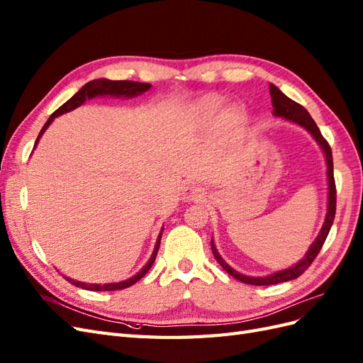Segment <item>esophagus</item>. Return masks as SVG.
<instances>
[{
    "label": "esophagus",
    "instance_id": "obj_1",
    "mask_svg": "<svg viewBox=\"0 0 363 363\" xmlns=\"http://www.w3.org/2000/svg\"><path fill=\"white\" fill-rule=\"evenodd\" d=\"M205 198V193L202 191V189L196 187V185H189L182 190V199L189 201V202H198L202 201Z\"/></svg>",
    "mask_w": 363,
    "mask_h": 363
}]
</instances>
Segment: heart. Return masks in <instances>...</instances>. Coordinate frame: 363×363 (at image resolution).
I'll return each mask as SVG.
<instances>
[{
    "mask_svg": "<svg viewBox=\"0 0 363 363\" xmlns=\"http://www.w3.org/2000/svg\"><path fill=\"white\" fill-rule=\"evenodd\" d=\"M220 105V101H219V99H216V97H210V99H205L203 100V109L205 111H214L217 106H219Z\"/></svg>",
    "mask_w": 363,
    "mask_h": 363,
    "instance_id": "1",
    "label": "heart"
}]
</instances>
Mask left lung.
<instances>
[{"label": "left lung", "instance_id": "1", "mask_svg": "<svg viewBox=\"0 0 363 363\" xmlns=\"http://www.w3.org/2000/svg\"><path fill=\"white\" fill-rule=\"evenodd\" d=\"M269 91H271V99H272V106H274V116L275 117H283L289 121H292L295 124H299L303 126L306 130L312 133V137L318 141V144L323 149L325 155V162H327V179H328V205H327V216L323 228L316 237V240L310 246V250L306 252L304 258L301 262H298L295 266L283 269V271H278L272 275H266V277H247L243 274H239L237 271L228 264L223 258L219 255L216 250V245L211 239V250L213 255L225 271L234 277L239 281L245 284H254V286H271V284H278V283H284V281H291V279L298 278L299 275H303L306 272V269L313 263L316 255L319 254L320 247H323L327 235L330 233V228L333 225L335 220V214H336V184H335V176H333V157H331V149L328 146L327 140L323 137L319 128L316 126L315 120L310 117V113L306 111L304 106L299 105V103L294 101L292 99H289L284 96L281 91H279L275 85H269Z\"/></svg>", "mask_w": 363, "mask_h": 363}]
</instances>
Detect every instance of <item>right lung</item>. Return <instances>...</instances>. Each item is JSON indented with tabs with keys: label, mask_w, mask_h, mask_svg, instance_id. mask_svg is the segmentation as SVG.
I'll return each mask as SVG.
<instances>
[{
	"label": "right lung",
	"mask_w": 363,
	"mask_h": 363,
	"mask_svg": "<svg viewBox=\"0 0 363 363\" xmlns=\"http://www.w3.org/2000/svg\"><path fill=\"white\" fill-rule=\"evenodd\" d=\"M150 84H141V82H132V80H108V79H96V80H91L88 82L86 85L82 86L74 96H72L68 101H65L64 105H62L59 109H56L53 113H51L50 118L47 120V123L44 124V128L40 129L39 135L36 138V143H35V147L36 144L39 141V138L43 137V133L47 130V128L51 124V121H53L56 117L62 116V113L65 112H69L72 109L79 108L80 105H84V103L89 99H94L97 96H111V97H137L140 94H143V92H146L150 89ZM161 235H162V230L158 235V240H157V245H155V250H153V254L150 257V260L147 262V264L144 266L141 271L133 275L132 278L129 279H124V281H120V283H108V284H88V283H82V281H76V279H71V278H67V281H69L71 284H74L76 287H82L85 289V291H94V292H111V291H120V289H126V287H130L132 284H135L138 279H141L144 275H146L149 272V269L152 267L155 258H157V254H158V250H160V243H161Z\"/></svg>",
	"instance_id": "add662e5"
}]
</instances>
